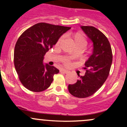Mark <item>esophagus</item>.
<instances>
[{
  "label": "esophagus",
  "instance_id": "obj_1",
  "mask_svg": "<svg viewBox=\"0 0 127 127\" xmlns=\"http://www.w3.org/2000/svg\"><path fill=\"white\" fill-rule=\"evenodd\" d=\"M60 72L67 74V73L68 72V71H67V70H66V69H61L60 70Z\"/></svg>",
  "mask_w": 127,
  "mask_h": 127
}]
</instances>
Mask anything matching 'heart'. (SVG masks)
<instances>
[{
  "mask_svg": "<svg viewBox=\"0 0 127 127\" xmlns=\"http://www.w3.org/2000/svg\"><path fill=\"white\" fill-rule=\"evenodd\" d=\"M71 39H72L73 42H74L75 48H79L81 50L84 49L87 45V40L86 37H85V35L81 32H77L72 34ZM63 39V37H61L58 40L57 42H56V45H59L62 42ZM63 61L66 66H67L70 64L69 61L67 59H64Z\"/></svg>",
  "mask_w": 127,
  "mask_h": 127,
  "instance_id": "heart-1",
  "label": "heart"
}]
</instances>
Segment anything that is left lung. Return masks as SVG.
I'll list each match as a JSON object with an SVG mask.
<instances>
[{
	"label": "left lung",
	"instance_id": "1",
	"mask_svg": "<svg viewBox=\"0 0 127 127\" xmlns=\"http://www.w3.org/2000/svg\"><path fill=\"white\" fill-rule=\"evenodd\" d=\"M81 28L93 42V53L85 63V75L78 74L77 82L69 84L68 90L74 96L84 98L94 94L105 82L111 69L112 53L108 39L100 31L87 26Z\"/></svg>",
	"mask_w": 127,
	"mask_h": 127
}]
</instances>
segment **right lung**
I'll list each match as a JSON object with an SVG mask.
<instances>
[{"mask_svg": "<svg viewBox=\"0 0 127 127\" xmlns=\"http://www.w3.org/2000/svg\"><path fill=\"white\" fill-rule=\"evenodd\" d=\"M70 27L39 23L25 31L14 50V64L21 84L29 90H45L59 72L55 67L43 64L45 53Z\"/></svg>", "mask_w": 127, "mask_h": 127, "instance_id": "obj_1", "label": "right lung"}]
</instances>
